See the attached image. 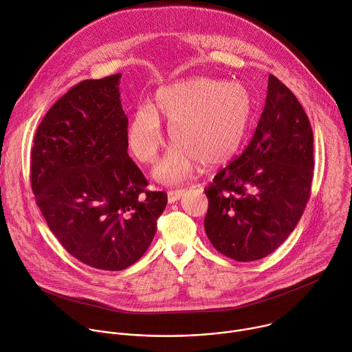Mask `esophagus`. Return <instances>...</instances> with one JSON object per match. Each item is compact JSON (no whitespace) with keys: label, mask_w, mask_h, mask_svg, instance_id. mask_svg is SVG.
Instances as JSON below:
<instances>
[{"label":"esophagus","mask_w":352,"mask_h":352,"mask_svg":"<svg viewBox=\"0 0 352 352\" xmlns=\"http://www.w3.org/2000/svg\"><path fill=\"white\" fill-rule=\"evenodd\" d=\"M185 195V189H175V190H168V203H175Z\"/></svg>","instance_id":"obj_1"}]
</instances>
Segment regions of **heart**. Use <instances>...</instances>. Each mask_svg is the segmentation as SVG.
I'll return each mask as SVG.
<instances>
[{"label": "heart", "mask_w": 352, "mask_h": 352, "mask_svg": "<svg viewBox=\"0 0 352 352\" xmlns=\"http://www.w3.org/2000/svg\"><path fill=\"white\" fill-rule=\"evenodd\" d=\"M253 116V99L239 82L189 77L160 88L155 109L140 106L129 126L127 142L135 159L152 164L166 144L162 122L177 145L155 168L167 184L186 179L196 163L218 167L239 151Z\"/></svg>", "instance_id": "heart-1"}]
</instances>
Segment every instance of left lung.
<instances>
[{
	"label": "left lung",
	"mask_w": 352,
	"mask_h": 352,
	"mask_svg": "<svg viewBox=\"0 0 352 352\" xmlns=\"http://www.w3.org/2000/svg\"><path fill=\"white\" fill-rule=\"evenodd\" d=\"M314 134L294 94L274 74L265 106L245 152L204 190L211 245L236 261L274 253L293 232L309 199Z\"/></svg>",
	"instance_id": "left-lung-1"
}]
</instances>
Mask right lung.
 Instances as JSON below:
<instances>
[{
  "label": "right lung",
  "mask_w": 352,
  "mask_h": 352,
  "mask_svg": "<svg viewBox=\"0 0 352 352\" xmlns=\"http://www.w3.org/2000/svg\"><path fill=\"white\" fill-rule=\"evenodd\" d=\"M122 73L72 87L41 120L32 149L30 181L51 232L78 261L122 271L148 250L166 192L129 156Z\"/></svg>",
  "instance_id": "obj_1"
}]
</instances>
